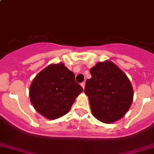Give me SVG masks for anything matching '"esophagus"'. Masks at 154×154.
<instances>
[{
	"mask_svg": "<svg viewBox=\"0 0 154 154\" xmlns=\"http://www.w3.org/2000/svg\"><path fill=\"white\" fill-rule=\"evenodd\" d=\"M80 85H81V86L83 87V89H84V88H85V83H84V82L81 83V84H80Z\"/></svg>",
	"mask_w": 154,
	"mask_h": 154,
	"instance_id": "1",
	"label": "esophagus"
}]
</instances>
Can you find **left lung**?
Here are the masks:
<instances>
[{"label": "left lung", "instance_id": "8db88e82", "mask_svg": "<svg viewBox=\"0 0 154 154\" xmlns=\"http://www.w3.org/2000/svg\"><path fill=\"white\" fill-rule=\"evenodd\" d=\"M92 77L86 82L92 113L99 121L112 123L129 110L133 89L127 76L110 61L98 62L90 69Z\"/></svg>", "mask_w": 154, "mask_h": 154}]
</instances>
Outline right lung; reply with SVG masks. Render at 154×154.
I'll return each mask as SVG.
<instances>
[{
	"label": "right lung",
	"instance_id": "1",
	"mask_svg": "<svg viewBox=\"0 0 154 154\" xmlns=\"http://www.w3.org/2000/svg\"><path fill=\"white\" fill-rule=\"evenodd\" d=\"M83 88L63 63L51 64L36 75L29 89L31 104L40 114L55 120L66 114Z\"/></svg>",
	"mask_w": 154,
	"mask_h": 154
}]
</instances>
